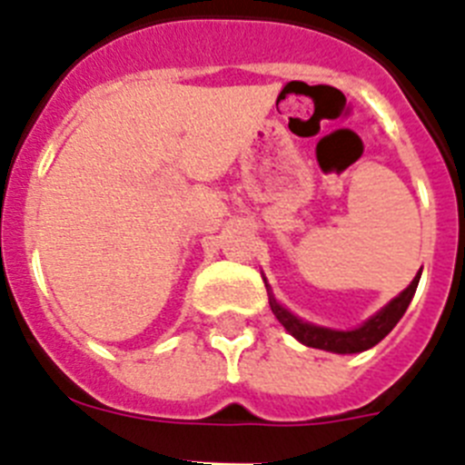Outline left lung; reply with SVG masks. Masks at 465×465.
I'll return each mask as SVG.
<instances>
[{
  "label": "left lung",
  "instance_id": "obj_1",
  "mask_svg": "<svg viewBox=\"0 0 465 465\" xmlns=\"http://www.w3.org/2000/svg\"><path fill=\"white\" fill-rule=\"evenodd\" d=\"M419 277H421V270H419V274L412 279V283H410L408 289L402 291L398 298H393L384 310L377 312L372 319H368L363 326L356 328V331H331V328L312 326V323L300 322L298 316L291 314L289 310H283V307L279 305L277 300H274V295H270V307H272L279 323H282L295 340L307 344V347L326 349V351H335V354H356V351H365V349L375 347L380 340H384L386 335L393 331V326L401 322V316L405 314L408 305L412 302Z\"/></svg>",
  "mask_w": 465,
  "mask_h": 465
}]
</instances>
